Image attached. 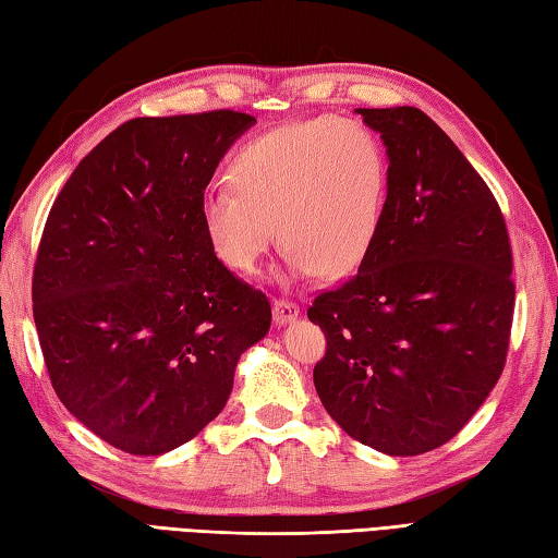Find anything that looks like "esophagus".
<instances>
[{"mask_svg": "<svg viewBox=\"0 0 558 558\" xmlns=\"http://www.w3.org/2000/svg\"><path fill=\"white\" fill-rule=\"evenodd\" d=\"M300 316V306L290 300H276L272 302V322L276 326H288Z\"/></svg>", "mask_w": 558, "mask_h": 558, "instance_id": "1", "label": "esophagus"}]
</instances>
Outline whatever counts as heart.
<instances>
[{
  "label": "heart",
  "instance_id": "1",
  "mask_svg": "<svg viewBox=\"0 0 558 558\" xmlns=\"http://www.w3.org/2000/svg\"><path fill=\"white\" fill-rule=\"evenodd\" d=\"M228 177L232 186L201 196L198 216L232 270L254 272L280 234L292 276L342 278L381 230L388 153L362 122L326 114L280 126L236 150Z\"/></svg>",
  "mask_w": 558,
  "mask_h": 558
}]
</instances>
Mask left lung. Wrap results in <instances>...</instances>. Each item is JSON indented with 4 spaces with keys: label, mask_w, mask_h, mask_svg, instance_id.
<instances>
[{
    "label": "left lung",
    "mask_w": 558,
    "mask_h": 558,
    "mask_svg": "<svg viewBox=\"0 0 558 558\" xmlns=\"http://www.w3.org/2000/svg\"><path fill=\"white\" fill-rule=\"evenodd\" d=\"M357 114L386 144V213L360 270L306 312L328 342L314 386L360 444L420 456L450 441L504 372L511 242L492 189L434 120Z\"/></svg>",
    "instance_id": "obj_1"
}]
</instances>
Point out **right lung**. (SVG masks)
I'll list each match as a JSON object with an SVG mask.
<instances>
[{
    "instance_id": "add662e5",
    "label": "right lung",
    "mask_w": 558,
    "mask_h": 558,
    "mask_svg": "<svg viewBox=\"0 0 558 558\" xmlns=\"http://www.w3.org/2000/svg\"><path fill=\"white\" fill-rule=\"evenodd\" d=\"M234 110L136 117L105 136L54 198L33 268V318L57 398L102 441L160 456L216 420L270 302L222 266L201 196Z\"/></svg>"
}]
</instances>
